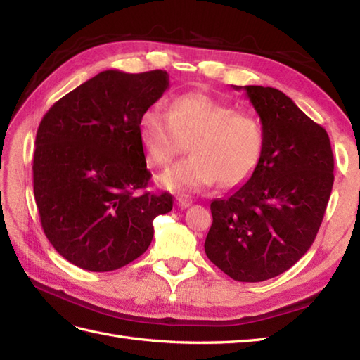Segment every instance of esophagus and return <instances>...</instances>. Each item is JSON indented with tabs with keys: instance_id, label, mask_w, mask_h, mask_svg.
<instances>
[{
	"instance_id": "1",
	"label": "esophagus",
	"mask_w": 360,
	"mask_h": 360,
	"mask_svg": "<svg viewBox=\"0 0 360 360\" xmlns=\"http://www.w3.org/2000/svg\"><path fill=\"white\" fill-rule=\"evenodd\" d=\"M176 202H178V205L181 209H187L190 204H192V201L190 200H186V198H178V200H176Z\"/></svg>"
}]
</instances>
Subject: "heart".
<instances>
[{
    "mask_svg": "<svg viewBox=\"0 0 360 360\" xmlns=\"http://www.w3.org/2000/svg\"><path fill=\"white\" fill-rule=\"evenodd\" d=\"M139 136L147 158L167 165L190 142L192 156L159 176V186L173 192H196L218 181L241 187L254 176L263 156L259 120L233 105L202 93L176 97L165 112L150 106L139 119Z\"/></svg>",
    "mask_w": 360,
    "mask_h": 360,
    "instance_id": "1",
    "label": "heart"
}]
</instances>
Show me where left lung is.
Instances as JSON below:
<instances>
[{
	"mask_svg": "<svg viewBox=\"0 0 360 360\" xmlns=\"http://www.w3.org/2000/svg\"><path fill=\"white\" fill-rule=\"evenodd\" d=\"M243 89L264 134L259 165L246 184L210 204L205 255L236 281L257 283L288 271L312 246L334 182L325 128L275 88Z\"/></svg>",
	"mask_w": 360,
	"mask_h": 360,
	"instance_id": "8db88e82",
	"label": "left lung"
}]
</instances>
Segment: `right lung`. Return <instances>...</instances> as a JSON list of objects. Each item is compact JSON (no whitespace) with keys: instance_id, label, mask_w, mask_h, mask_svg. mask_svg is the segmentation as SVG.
Returning a JSON list of instances; mask_svg holds the SVG:
<instances>
[{"instance_id":"obj_1","label":"right lung","mask_w":360,"mask_h":360,"mask_svg":"<svg viewBox=\"0 0 360 360\" xmlns=\"http://www.w3.org/2000/svg\"><path fill=\"white\" fill-rule=\"evenodd\" d=\"M170 86L167 71L108 70L51 106L34 153V195L44 235L68 262L91 272L131 263L148 249L153 219L173 209L148 186L142 112Z\"/></svg>"}]
</instances>
